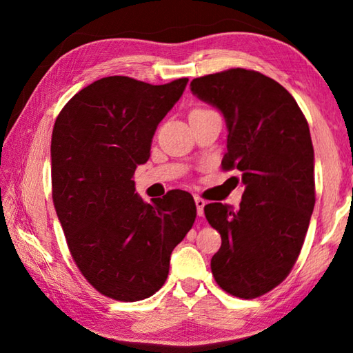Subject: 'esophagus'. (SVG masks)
Instances as JSON below:
<instances>
[{"instance_id": "esophagus-1", "label": "esophagus", "mask_w": 353, "mask_h": 353, "mask_svg": "<svg viewBox=\"0 0 353 353\" xmlns=\"http://www.w3.org/2000/svg\"><path fill=\"white\" fill-rule=\"evenodd\" d=\"M194 204H196V208H198V214L199 216H202L204 214V207H205V201L199 198V196H196L194 198Z\"/></svg>"}]
</instances>
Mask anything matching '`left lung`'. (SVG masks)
Listing matches in <instances>:
<instances>
[{
    "label": "left lung",
    "instance_id": "8db88e82",
    "mask_svg": "<svg viewBox=\"0 0 353 353\" xmlns=\"http://www.w3.org/2000/svg\"><path fill=\"white\" fill-rule=\"evenodd\" d=\"M227 124L224 171L241 172L240 208L213 202L205 218L221 234L212 272L225 292L255 299L288 277L314 208V151L291 93L254 70L230 68L190 83Z\"/></svg>",
    "mask_w": 353,
    "mask_h": 353
}]
</instances>
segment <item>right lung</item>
Wrapping results in <instances>:
<instances>
[{
    "label": "right lung",
    "instance_id": "obj_1",
    "mask_svg": "<svg viewBox=\"0 0 353 353\" xmlns=\"http://www.w3.org/2000/svg\"><path fill=\"white\" fill-rule=\"evenodd\" d=\"M187 82L103 77L77 92L56 118L51 182L57 218L82 276L115 301H143L162 288L172 249L196 219L187 191L172 190L148 204L132 181Z\"/></svg>",
    "mask_w": 353,
    "mask_h": 353
}]
</instances>
